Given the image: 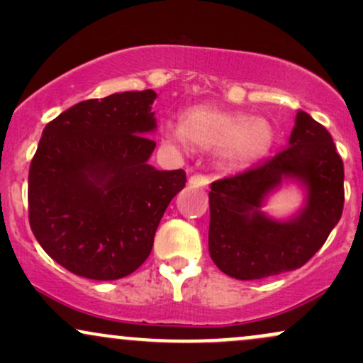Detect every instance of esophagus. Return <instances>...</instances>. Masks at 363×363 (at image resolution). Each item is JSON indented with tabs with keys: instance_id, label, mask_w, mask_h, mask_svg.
<instances>
[{
	"instance_id": "34e87169",
	"label": "esophagus",
	"mask_w": 363,
	"mask_h": 363,
	"mask_svg": "<svg viewBox=\"0 0 363 363\" xmlns=\"http://www.w3.org/2000/svg\"><path fill=\"white\" fill-rule=\"evenodd\" d=\"M210 182V177L203 176V174H194V176L189 177V184L193 187H205Z\"/></svg>"
}]
</instances>
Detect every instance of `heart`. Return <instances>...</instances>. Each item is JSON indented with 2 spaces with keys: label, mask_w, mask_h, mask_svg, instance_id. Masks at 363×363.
<instances>
[{
  "label": "heart",
  "mask_w": 363,
  "mask_h": 363,
  "mask_svg": "<svg viewBox=\"0 0 363 363\" xmlns=\"http://www.w3.org/2000/svg\"><path fill=\"white\" fill-rule=\"evenodd\" d=\"M170 140L199 150H218L223 167L245 169L264 158L274 143V128L266 118H249L199 106L186 111L181 128H167Z\"/></svg>",
  "instance_id": "b5f03b06"
}]
</instances>
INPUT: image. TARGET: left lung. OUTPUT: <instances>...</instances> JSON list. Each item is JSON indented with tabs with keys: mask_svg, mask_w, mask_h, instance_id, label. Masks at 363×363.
I'll return each instance as SVG.
<instances>
[{
	"mask_svg": "<svg viewBox=\"0 0 363 363\" xmlns=\"http://www.w3.org/2000/svg\"><path fill=\"white\" fill-rule=\"evenodd\" d=\"M289 143L268 160L211 182L210 256L237 280H259L301 268L323 247L343 213V160L328 129L298 111ZM283 177L306 184L308 205L297 219L274 223L259 206Z\"/></svg>",
	"mask_w": 363,
	"mask_h": 363,
	"instance_id": "1",
	"label": "left lung"
}]
</instances>
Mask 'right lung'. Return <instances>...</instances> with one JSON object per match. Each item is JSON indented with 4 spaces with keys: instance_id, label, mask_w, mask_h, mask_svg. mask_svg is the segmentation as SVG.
<instances>
[{
    "instance_id": "1",
    "label": "right lung",
    "mask_w": 363,
    "mask_h": 363,
    "mask_svg": "<svg viewBox=\"0 0 363 363\" xmlns=\"http://www.w3.org/2000/svg\"><path fill=\"white\" fill-rule=\"evenodd\" d=\"M153 90L90 99L44 128L28 170V222L54 261L118 280L143 264L186 172L148 165Z\"/></svg>"
}]
</instances>
